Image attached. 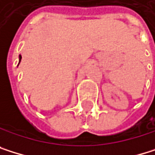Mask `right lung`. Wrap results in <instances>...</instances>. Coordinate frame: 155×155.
<instances>
[{"instance_id":"add662e5","label":"right lung","mask_w":155,"mask_h":155,"mask_svg":"<svg viewBox=\"0 0 155 155\" xmlns=\"http://www.w3.org/2000/svg\"><path fill=\"white\" fill-rule=\"evenodd\" d=\"M21 58H22L21 55H19V63H20V61H21Z\"/></svg>"}]
</instances>
